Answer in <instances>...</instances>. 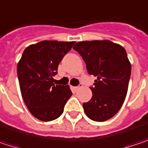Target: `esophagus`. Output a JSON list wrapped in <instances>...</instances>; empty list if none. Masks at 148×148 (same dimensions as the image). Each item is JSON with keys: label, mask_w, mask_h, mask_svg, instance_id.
<instances>
[{"label": "esophagus", "mask_w": 148, "mask_h": 148, "mask_svg": "<svg viewBox=\"0 0 148 148\" xmlns=\"http://www.w3.org/2000/svg\"><path fill=\"white\" fill-rule=\"evenodd\" d=\"M80 87H82V85H81V84H79V86H74V90H75V91H78Z\"/></svg>", "instance_id": "34e87169"}]
</instances>
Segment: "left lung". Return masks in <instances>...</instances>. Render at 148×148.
<instances>
[{"label":"left lung","mask_w":148,"mask_h":148,"mask_svg":"<svg viewBox=\"0 0 148 148\" xmlns=\"http://www.w3.org/2000/svg\"><path fill=\"white\" fill-rule=\"evenodd\" d=\"M83 58L89 74L96 77L91 86L92 97L83 103L86 115L96 122L114 116L124 102L131 64L126 50L109 40L78 42L73 47Z\"/></svg>","instance_id":"8db88e82"}]
</instances>
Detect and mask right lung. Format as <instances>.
I'll return each mask as SVG.
<instances>
[{
    "label": "right lung",
    "mask_w": 148,
    "mask_h": 148,
    "mask_svg": "<svg viewBox=\"0 0 148 148\" xmlns=\"http://www.w3.org/2000/svg\"><path fill=\"white\" fill-rule=\"evenodd\" d=\"M74 42L42 41L28 46L17 66L24 102L36 118L49 122L58 118L72 96L69 86L56 85L58 65Z\"/></svg>",
    "instance_id": "1"
}]
</instances>
